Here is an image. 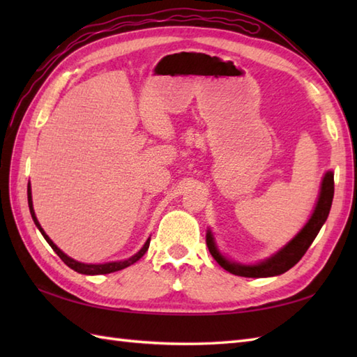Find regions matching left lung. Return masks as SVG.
Wrapping results in <instances>:
<instances>
[{"label": "left lung", "mask_w": 357, "mask_h": 357, "mask_svg": "<svg viewBox=\"0 0 357 357\" xmlns=\"http://www.w3.org/2000/svg\"><path fill=\"white\" fill-rule=\"evenodd\" d=\"M333 196H335V174H333V172H327L322 179L319 199H317L313 215L308 219L304 229L296 234L284 248H280L276 255H273L268 259H265L259 264L244 265L227 259V257L219 253V250L215 244V238L210 230L207 231V247L211 256L215 257V261L221 265L224 270L230 271L231 275L244 278H270L282 275V273L294 267V265L301 261V257L305 255L308 247L312 245V242L317 236V233L322 229L324 222L327 221Z\"/></svg>", "instance_id": "obj_1"}]
</instances>
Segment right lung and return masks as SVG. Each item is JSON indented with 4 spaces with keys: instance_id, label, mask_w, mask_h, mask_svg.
<instances>
[{
    "instance_id": "right-lung-1",
    "label": "right lung",
    "mask_w": 357,
    "mask_h": 357,
    "mask_svg": "<svg viewBox=\"0 0 357 357\" xmlns=\"http://www.w3.org/2000/svg\"><path fill=\"white\" fill-rule=\"evenodd\" d=\"M27 201H29V208H30V215H32V219L35 225L38 227V230L41 231V234L44 236V239L49 242V245L53 248V252H55L59 257H61L63 262L67 265V267H70L72 270L81 273V275H107V273H113V271H118V270H123L126 267H128V265L135 264L136 261H139L141 257L146 255V252L149 250V245H150V239L146 241V244H144V247L139 250L138 253L133 255L132 257H128V259L126 261H118V262H105V264H82V262H78L72 259V257L67 256L66 253H63L61 250H59L55 244H53L52 239L45 234V231L41 229L40 222H38V219L35 216V210H33V204H32V190H30V184L27 185Z\"/></svg>"
}]
</instances>
